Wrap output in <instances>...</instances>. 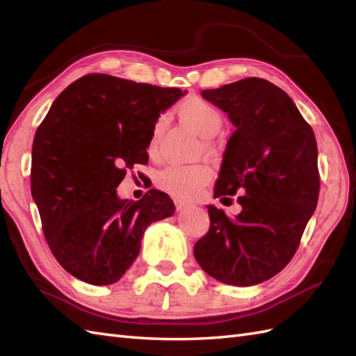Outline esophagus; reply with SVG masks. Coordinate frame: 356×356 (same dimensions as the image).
<instances>
[{
  "instance_id": "obj_1",
  "label": "esophagus",
  "mask_w": 356,
  "mask_h": 356,
  "mask_svg": "<svg viewBox=\"0 0 356 356\" xmlns=\"http://www.w3.org/2000/svg\"><path fill=\"white\" fill-rule=\"evenodd\" d=\"M174 202H175V207H177V209H178V211H182V209H186V208H188V207H190L188 203L182 202L181 199H174Z\"/></svg>"
}]
</instances>
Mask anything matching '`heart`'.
Instances as JSON below:
<instances>
[{"mask_svg": "<svg viewBox=\"0 0 356 356\" xmlns=\"http://www.w3.org/2000/svg\"><path fill=\"white\" fill-rule=\"evenodd\" d=\"M178 114L202 138H212L222 127V114L220 110L202 98L186 99L178 106ZM165 124L166 117H159L153 127L152 148H154L157 138L163 132ZM211 169L204 165H169L157 172L156 184L170 196L193 199L208 184Z\"/></svg>", "mask_w": 356, "mask_h": 356, "instance_id": "heart-1", "label": "heart"}]
</instances>
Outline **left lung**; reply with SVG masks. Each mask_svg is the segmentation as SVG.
Returning a JSON list of instances; mask_svg holds the SVG:
<instances>
[{
	"label": "left lung",
	"instance_id": "left-lung-1",
	"mask_svg": "<svg viewBox=\"0 0 356 356\" xmlns=\"http://www.w3.org/2000/svg\"><path fill=\"white\" fill-rule=\"evenodd\" d=\"M202 96L236 126L213 197L242 195L229 218L208 204L209 232L195 245L217 281L251 286L277 275L296 254L319 196L315 134L294 101L264 79H245Z\"/></svg>",
	"mask_w": 356,
	"mask_h": 356
}]
</instances>
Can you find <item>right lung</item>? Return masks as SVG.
Instances as JSON below:
<instances>
[{
  "mask_svg": "<svg viewBox=\"0 0 356 356\" xmlns=\"http://www.w3.org/2000/svg\"><path fill=\"white\" fill-rule=\"evenodd\" d=\"M182 92L88 74L51 104L32 144L31 193L51 254L90 285H111L134 264L145 229L175 212L163 191L120 199L126 169L147 163L161 113Z\"/></svg>",
  "mask_w": 356,
  "mask_h": 356,
  "instance_id": "right-lung-1",
  "label": "right lung"
}]
</instances>
